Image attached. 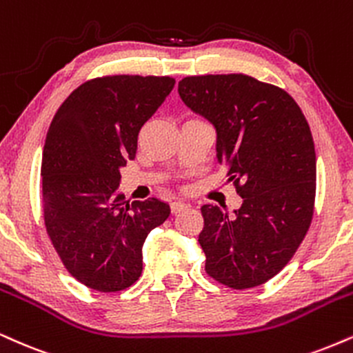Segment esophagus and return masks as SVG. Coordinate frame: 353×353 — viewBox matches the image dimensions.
<instances>
[{
    "label": "esophagus",
    "instance_id": "esophagus-1",
    "mask_svg": "<svg viewBox=\"0 0 353 353\" xmlns=\"http://www.w3.org/2000/svg\"><path fill=\"white\" fill-rule=\"evenodd\" d=\"M188 207H189V203L181 202V201H174L171 203V212H172V214H179V212L185 210V209H188Z\"/></svg>",
    "mask_w": 353,
    "mask_h": 353
}]
</instances>
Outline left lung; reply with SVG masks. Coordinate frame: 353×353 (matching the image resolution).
<instances>
[{
	"instance_id": "8db88e82",
	"label": "left lung",
	"mask_w": 353,
	"mask_h": 353,
	"mask_svg": "<svg viewBox=\"0 0 353 353\" xmlns=\"http://www.w3.org/2000/svg\"><path fill=\"white\" fill-rule=\"evenodd\" d=\"M182 101L217 130L219 164L243 203L235 215L201 207L205 273L232 290L270 281L294 256L311 227L316 150L294 99L245 74L192 75Z\"/></svg>"
}]
</instances>
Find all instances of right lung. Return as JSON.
<instances>
[{"label":"right lung","instance_id":"right-lung-1","mask_svg":"<svg viewBox=\"0 0 353 353\" xmlns=\"http://www.w3.org/2000/svg\"><path fill=\"white\" fill-rule=\"evenodd\" d=\"M176 80L105 75L80 85L59 107L42 152L44 225L65 270L90 290L118 292L138 281L143 243L171 214L165 202L128 203L120 168Z\"/></svg>","mask_w":353,"mask_h":353}]
</instances>
